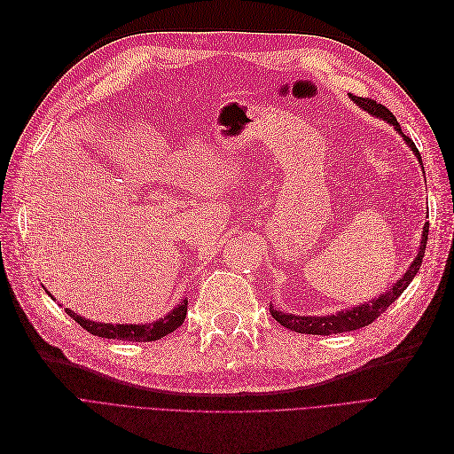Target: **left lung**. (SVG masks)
<instances>
[{
	"mask_svg": "<svg viewBox=\"0 0 454 454\" xmlns=\"http://www.w3.org/2000/svg\"><path fill=\"white\" fill-rule=\"evenodd\" d=\"M351 99L362 106L364 111H368L370 114L377 116V118H382L386 120L387 123H392L395 131L403 137V140L408 144V147L414 151V155L418 157L419 164L423 166L421 162V155L419 151L416 147V144L410 140L404 133L401 125L397 123L395 116L386 109L384 105L377 103L375 99H370V98H358V96H351ZM427 239H428V223H425L423 227V240H421V246H419V251H418V256L414 258V262L410 264V268L406 270V273L397 280V283L387 288L384 294H380V297L373 299V301H368V303L364 305H358V307H353L349 310H341V312H336V314H331V316H295V314H286V312H280V310H275L271 305H270V312L273 316V319H277V323H280V325L290 329V331H295V333H301V334H338V333H348V331H356V329H362L365 325H370V323H373L387 307H390L394 301L408 288V285L412 283V278L416 277V273L419 271V266L423 262V254H425V247H427Z\"/></svg>",
	"mask_w": 454,
	"mask_h": 454,
	"instance_id": "1",
	"label": "left lung"
}]
</instances>
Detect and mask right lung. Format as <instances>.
I'll return each mask as SVG.
<instances>
[{
    "label": "right lung",
    "instance_id": "1",
    "mask_svg": "<svg viewBox=\"0 0 454 454\" xmlns=\"http://www.w3.org/2000/svg\"><path fill=\"white\" fill-rule=\"evenodd\" d=\"M186 309H188V301L183 299V303L177 305L168 316L160 317L155 323H147V325H127V323H123V325H113V323H98V321L84 319L82 316L72 312L70 309H67V314L74 317L84 331H89L90 334H96L101 338L127 340V341H153L179 329L186 317Z\"/></svg>",
    "mask_w": 454,
    "mask_h": 454
}]
</instances>
